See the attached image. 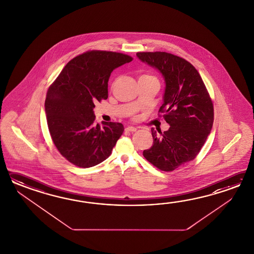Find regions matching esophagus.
I'll return each instance as SVG.
<instances>
[{
	"mask_svg": "<svg viewBox=\"0 0 254 254\" xmlns=\"http://www.w3.org/2000/svg\"><path fill=\"white\" fill-rule=\"evenodd\" d=\"M126 131H129V132H134L137 130V128L136 127H133V126H128L126 129H125Z\"/></svg>",
	"mask_w": 254,
	"mask_h": 254,
	"instance_id": "34e87169",
	"label": "esophagus"
}]
</instances>
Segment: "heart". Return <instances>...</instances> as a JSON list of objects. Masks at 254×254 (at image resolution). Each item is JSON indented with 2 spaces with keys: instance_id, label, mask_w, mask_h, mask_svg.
Masks as SVG:
<instances>
[{
  "instance_id": "heart-1",
  "label": "heart",
  "mask_w": 254,
  "mask_h": 254,
  "mask_svg": "<svg viewBox=\"0 0 254 254\" xmlns=\"http://www.w3.org/2000/svg\"><path fill=\"white\" fill-rule=\"evenodd\" d=\"M140 79H156V78H154L153 76L147 75V74H144V75L140 76Z\"/></svg>"
}]
</instances>
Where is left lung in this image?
Segmentation results:
<instances>
[{"instance_id":"8db88e82","label":"left lung","mask_w":254,"mask_h":254,"mask_svg":"<svg viewBox=\"0 0 254 254\" xmlns=\"http://www.w3.org/2000/svg\"><path fill=\"white\" fill-rule=\"evenodd\" d=\"M136 56L162 74L165 89L159 112L170 125L161 136L151 129L153 144L143 156L158 169L172 172L199 153L212 128L213 105L199 72L186 60L164 52Z\"/></svg>"}]
</instances>
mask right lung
Segmentation results:
<instances>
[{"label":"right lung","instance_id":"add662e5","mask_svg":"<svg viewBox=\"0 0 254 254\" xmlns=\"http://www.w3.org/2000/svg\"><path fill=\"white\" fill-rule=\"evenodd\" d=\"M126 54L91 51L70 61L52 86L44 103L54 145L78 167L90 168L106 160L125 127L119 123L96 125L94 103L108 98L113 70L128 64Z\"/></svg>","mask_w":254,"mask_h":254}]
</instances>
